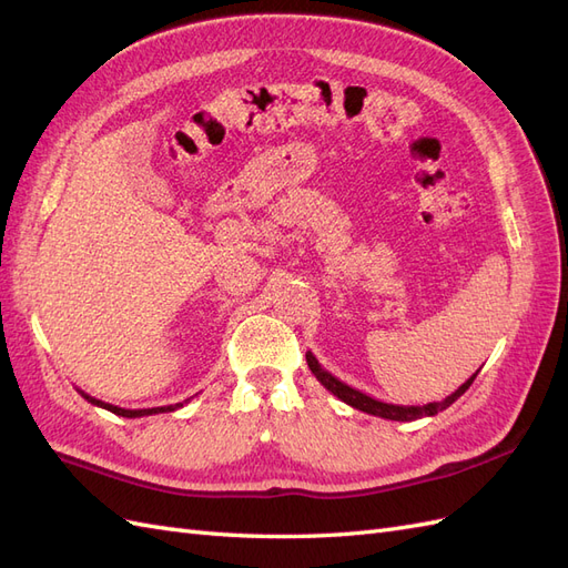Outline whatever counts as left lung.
Returning a JSON list of instances; mask_svg holds the SVG:
<instances>
[{
	"mask_svg": "<svg viewBox=\"0 0 568 568\" xmlns=\"http://www.w3.org/2000/svg\"><path fill=\"white\" fill-rule=\"evenodd\" d=\"M305 359H307V367H311V372L315 374V379L326 388L332 390L338 400H343L346 405L359 409V412H367V415H374V417H382V419H390V422H415V419H422V417H434L438 415V412L448 409L457 398H462L464 393H467V388L474 384L476 374H471L467 382H464L455 393H450L448 398H443L438 403H426V405H393V403H384V400H376L372 398V395L357 390L348 384H343L341 379H336L334 374L326 372L320 359L307 351L305 353Z\"/></svg>",
	"mask_w": 568,
	"mask_h": 568,
	"instance_id": "left-lung-1",
	"label": "left lung"
}]
</instances>
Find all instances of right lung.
Segmentation results:
<instances>
[{"instance_id":"obj_1","label":"right lung","mask_w":568,"mask_h":568,"mask_svg":"<svg viewBox=\"0 0 568 568\" xmlns=\"http://www.w3.org/2000/svg\"><path fill=\"white\" fill-rule=\"evenodd\" d=\"M80 390V388H78ZM80 395L88 403H92V405H97V407H104V409H109V412H113V415H118V417H128V419H136V417H149V415H161V412H175V409H180V407H184L189 400L192 398H186V400H182V403H175V405H163V407H144V409H125V407H118V405H111V403H104V400H97V398H92L90 393H84V390H80Z\"/></svg>"}]
</instances>
